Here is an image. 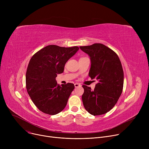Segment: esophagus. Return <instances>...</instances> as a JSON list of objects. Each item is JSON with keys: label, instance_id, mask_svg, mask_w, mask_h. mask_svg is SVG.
Returning a JSON list of instances; mask_svg holds the SVG:
<instances>
[{"label": "esophagus", "instance_id": "1", "mask_svg": "<svg viewBox=\"0 0 149 149\" xmlns=\"http://www.w3.org/2000/svg\"><path fill=\"white\" fill-rule=\"evenodd\" d=\"M74 86H75V88H77V87L81 86V84H79V83H75V84H74Z\"/></svg>", "mask_w": 149, "mask_h": 149}]
</instances>
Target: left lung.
Wrapping results in <instances>:
<instances>
[{
  "label": "left lung",
  "instance_id": "left-lung-1",
  "mask_svg": "<svg viewBox=\"0 0 149 149\" xmlns=\"http://www.w3.org/2000/svg\"><path fill=\"white\" fill-rule=\"evenodd\" d=\"M80 48L90 57L89 76L98 81L94 90L82 86L84 107L92 115L104 114L114 107L123 91L124 72L121 63L113 50L101 43L80 46Z\"/></svg>",
  "mask_w": 149,
  "mask_h": 149
}]
</instances>
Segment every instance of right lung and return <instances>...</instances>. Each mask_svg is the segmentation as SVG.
<instances>
[{"instance_id": "1", "label": "right lung", "mask_w": 149, "mask_h": 149, "mask_svg": "<svg viewBox=\"0 0 149 149\" xmlns=\"http://www.w3.org/2000/svg\"><path fill=\"white\" fill-rule=\"evenodd\" d=\"M78 46L48 45L31 57L26 74V87L36 106L51 115L61 112L75 86L72 83L57 84V74L63 72L68 60L79 51Z\"/></svg>"}]
</instances>
